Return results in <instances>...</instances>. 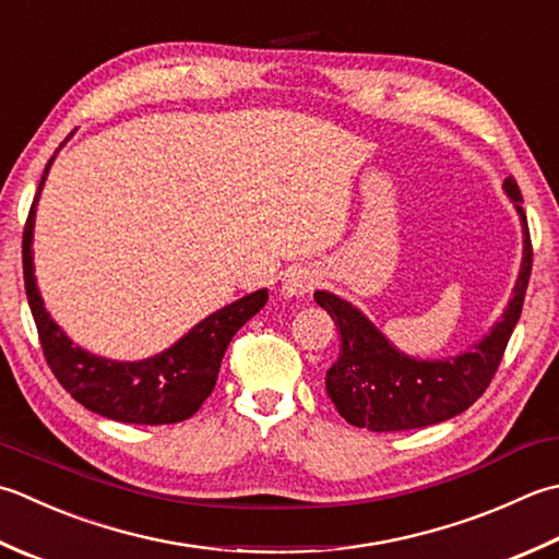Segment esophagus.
Listing matches in <instances>:
<instances>
[{"instance_id":"obj_1","label":"esophagus","mask_w":559,"mask_h":559,"mask_svg":"<svg viewBox=\"0 0 559 559\" xmlns=\"http://www.w3.org/2000/svg\"><path fill=\"white\" fill-rule=\"evenodd\" d=\"M317 286V278L310 269H293L288 271L286 283H283V290L288 295H305Z\"/></svg>"}]
</instances>
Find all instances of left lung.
<instances>
[{
    "label": "left lung",
    "instance_id": "8db88e82",
    "mask_svg": "<svg viewBox=\"0 0 559 559\" xmlns=\"http://www.w3.org/2000/svg\"><path fill=\"white\" fill-rule=\"evenodd\" d=\"M504 189L516 201L526 239H523L521 276L509 308L495 330L475 348L457 358L414 360L397 354L364 314L332 293L317 290L314 300L332 314L342 352L326 370V395L338 414L354 426L370 431L421 429L465 412L485 395L504 358L507 344L516 326L533 269V245L526 211L521 207V189L513 177Z\"/></svg>",
    "mask_w": 559,
    "mask_h": 559
}]
</instances>
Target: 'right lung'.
<instances>
[{
  "mask_svg": "<svg viewBox=\"0 0 559 559\" xmlns=\"http://www.w3.org/2000/svg\"><path fill=\"white\" fill-rule=\"evenodd\" d=\"M48 167L43 171L38 193L43 181H46ZM38 193L26 217L21 254H24V286L28 305L33 320H36L43 356H46L55 378L86 409L116 421L157 426L193 417L215 388L229 338L237 334L249 317L264 308L269 293L257 290L205 317L181 342L155 358L140 360V364H116V360L86 354L80 346H72L60 326L50 320V314L43 308L36 278H33L31 239Z\"/></svg>",
  "mask_w": 559,
  "mask_h": 559,
  "instance_id": "1",
  "label": "right lung"
}]
</instances>
